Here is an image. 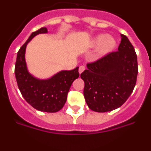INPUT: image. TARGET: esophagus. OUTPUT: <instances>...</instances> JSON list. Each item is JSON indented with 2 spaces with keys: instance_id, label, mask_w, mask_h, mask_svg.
<instances>
[{
  "instance_id": "1",
  "label": "esophagus",
  "mask_w": 151,
  "mask_h": 151,
  "mask_svg": "<svg viewBox=\"0 0 151 151\" xmlns=\"http://www.w3.org/2000/svg\"><path fill=\"white\" fill-rule=\"evenodd\" d=\"M85 67L84 66H79V69H78V73H79V74H81V73L85 70Z\"/></svg>"
}]
</instances>
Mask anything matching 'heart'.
<instances>
[{
	"instance_id": "obj_1",
	"label": "heart",
	"mask_w": 151,
	"mask_h": 151,
	"mask_svg": "<svg viewBox=\"0 0 151 151\" xmlns=\"http://www.w3.org/2000/svg\"><path fill=\"white\" fill-rule=\"evenodd\" d=\"M117 42L112 36H108L106 34H100L94 37L91 41V46L98 47L96 50L95 57L97 58L108 55L116 48Z\"/></svg>"
}]
</instances>
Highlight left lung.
<instances>
[{
    "instance_id": "1",
    "label": "left lung",
    "mask_w": 151,
    "mask_h": 151,
    "mask_svg": "<svg viewBox=\"0 0 151 151\" xmlns=\"http://www.w3.org/2000/svg\"><path fill=\"white\" fill-rule=\"evenodd\" d=\"M134 47L121 34L118 51L87 64L81 74L85 82L84 97L91 110L99 113L120 107L132 93L138 76Z\"/></svg>"
}]
</instances>
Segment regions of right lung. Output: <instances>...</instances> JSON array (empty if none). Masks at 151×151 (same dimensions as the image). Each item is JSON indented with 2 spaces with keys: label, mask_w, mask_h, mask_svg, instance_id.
Returning a JSON list of instances; mask_svg holds the SVG:
<instances>
[{
  "label": "right lung",
  "mask_w": 151,
  "mask_h": 151,
  "mask_svg": "<svg viewBox=\"0 0 151 151\" xmlns=\"http://www.w3.org/2000/svg\"><path fill=\"white\" fill-rule=\"evenodd\" d=\"M47 33L43 27L31 34L17 53L15 76L17 85L24 99L32 106L42 112L56 113L63 107L69 88L78 78V67L73 70H62L47 79H39L28 70L25 54L28 43L39 34Z\"/></svg>",
  "instance_id": "add662e5"
}]
</instances>
